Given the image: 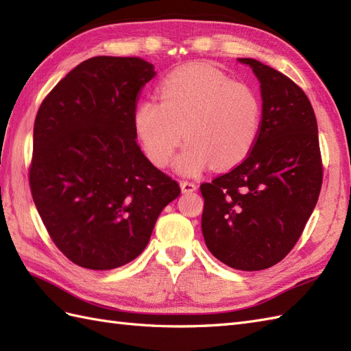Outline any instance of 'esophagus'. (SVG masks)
Instances as JSON below:
<instances>
[{
    "instance_id": "34e87169",
    "label": "esophagus",
    "mask_w": 351,
    "mask_h": 351,
    "mask_svg": "<svg viewBox=\"0 0 351 351\" xmlns=\"http://www.w3.org/2000/svg\"><path fill=\"white\" fill-rule=\"evenodd\" d=\"M180 184H181V190H182L184 193H193V191H196V189H197V185H196L195 182L181 181Z\"/></svg>"
}]
</instances>
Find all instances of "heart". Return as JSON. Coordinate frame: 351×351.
<instances>
[{
	"label": "heart",
	"instance_id": "heart-1",
	"mask_svg": "<svg viewBox=\"0 0 351 351\" xmlns=\"http://www.w3.org/2000/svg\"><path fill=\"white\" fill-rule=\"evenodd\" d=\"M158 101L143 99L132 125L143 152L156 167H166L182 143L187 147L175 167L197 175L206 166L230 169L247 158L263 122L258 93L210 66L193 64L170 72L158 86Z\"/></svg>",
	"mask_w": 351,
	"mask_h": 351
}]
</instances>
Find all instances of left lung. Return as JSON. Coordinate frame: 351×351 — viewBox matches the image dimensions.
<instances>
[{
	"instance_id": "left-lung-1",
	"label": "left lung",
	"mask_w": 351,
	"mask_h": 351,
	"mask_svg": "<svg viewBox=\"0 0 351 351\" xmlns=\"http://www.w3.org/2000/svg\"><path fill=\"white\" fill-rule=\"evenodd\" d=\"M263 122L255 147L228 173L200 185L202 232L213 255L256 271L293 250L317 205L323 161L314 108L293 80L253 58Z\"/></svg>"
}]
</instances>
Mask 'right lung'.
Returning <instances> with one entry per match:
<instances>
[{
  "label": "right lung",
  "instance_id": "obj_1",
  "mask_svg": "<svg viewBox=\"0 0 351 351\" xmlns=\"http://www.w3.org/2000/svg\"><path fill=\"white\" fill-rule=\"evenodd\" d=\"M155 77L140 57H93L45 96L28 170L51 240L80 267L111 270L136 259L180 184L141 152L132 114Z\"/></svg>",
  "mask_w": 351,
  "mask_h": 351
}]
</instances>
